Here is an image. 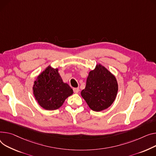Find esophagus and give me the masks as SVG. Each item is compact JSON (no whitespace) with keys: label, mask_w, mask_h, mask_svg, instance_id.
<instances>
[{"label":"esophagus","mask_w":156,"mask_h":156,"mask_svg":"<svg viewBox=\"0 0 156 156\" xmlns=\"http://www.w3.org/2000/svg\"><path fill=\"white\" fill-rule=\"evenodd\" d=\"M73 91H74V93H78L79 92L80 90H79V88H73Z\"/></svg>","instance_id":"34e87169"}]
</instances>
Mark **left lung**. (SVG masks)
Masks as SVG:
<instances>
[{"instance_id": "left-lung-1", "label": "left lung", "mask_w": 156, "mask_h": 156, "mask_svg": "<svg viewBox=\"0 0 156 156\" xmlns=\"http://www.w3.org/2000/svg\"><path fill=\"white\" fill-rule=\"evenodd\" d=\"M118 83L113 74L103 66L97 64L89 72L86 87L81 95L93 111L100 112L108 108L115 100Z\"/></svg>"}]
</instances>
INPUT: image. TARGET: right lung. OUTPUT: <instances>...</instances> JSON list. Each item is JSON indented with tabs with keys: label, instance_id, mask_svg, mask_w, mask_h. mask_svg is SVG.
<instances>
[{
	"label": "right lung",
	"instance_id": "1",
	"mask_svg": "<svg viewBox=\"0 0 156 156\" xmlns=\"http://www.w3.org/2000/svg\"><path fill=\"white\" fill-rule=\"evenodd\" d=\"M33 90L39 105L47 110L58 109L73 93L71 88L62 80L58 69L50 66L37 77Z\"/></svg>",
	"mask_w": 156,
	"mask_h": 156
}]
</instances>
